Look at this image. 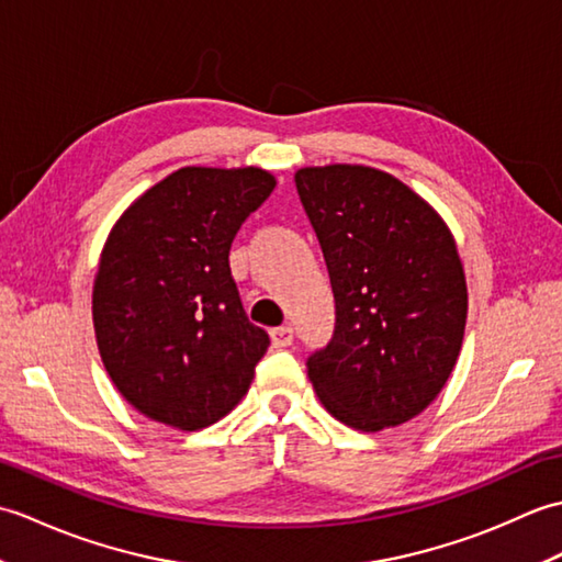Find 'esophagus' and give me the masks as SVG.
I'll list each match as a JSON object with an SVG mask.
<instances>
[{
  "label": "esophagus",
  "instance_id": "obj_1",
  "mask_svg": "<svg viewBox=\"0 0 562 562\" xmlns=\"http://www.w3.org/2000/svg\"><path fill=\"white\" fill-rule=\"evenodd\" d=\"M270 340H272V348H290L292 340H294V330L290 326L272 328L270 330Z\"/></svg>",
  "mask_w": 562,
  "mask_h": 562
}]
</instances>
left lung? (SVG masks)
<instances>
[{
  "label": "left lung",
  "instance_id": "1",
  "mask_svg": "<svg viewBox=\"0 0 562 562\" xmlns=\"http://www.w3.org/2000/svg\"><path fill=\"white\" fill-rule=\"evenodd\" d=\"M296 193L324 250L336 330L306 369L324 408L379 432L420 415L461 352L469 290L447 222L396 176L306 166Z\"/></svg>",
  "mask_w": 562,
  "mask_h": 562
}]
</instances>
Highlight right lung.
Segmentation results:
<instances>
[{
  "label": "right lung",
  "mask_w": 562,
  "mask_h": 562,
  "mask_svg": "<svg viewBox=\"0 0 562 562\" xmlns=\"http://www.w3.org/2000/svg\"><path fill=\"white\" fill-rule=\"evenodd\" d=\"M274 183L258 166H186L105 238L93 330L115 389L149 420L195 432L246 396L270 338L238 300L229 248Z\"/></svg>",
  "instance_id": "add662e5"
}]
</instances>
